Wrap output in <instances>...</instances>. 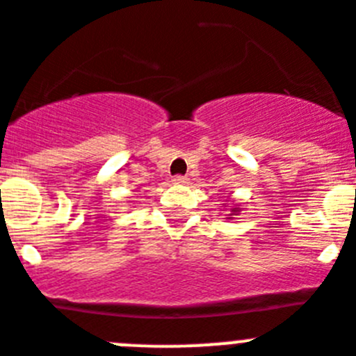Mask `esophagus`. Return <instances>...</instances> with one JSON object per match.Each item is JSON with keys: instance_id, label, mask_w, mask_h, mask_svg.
<instances>
[{"instance_id": "obj_1", "label": "esophagus", "mask_w": 356, "mask_h": 356, "mask_svg": "<svg viewBox=\"0 0 356 356\" xmlns=\"http://www.w3.org/2000/svg\"><path fill=\"white\" fill-rule=\"evenodd\" d=\"M172 181H174V184H188L189 179L186 177V175H175V177L172 179Z\"/></svg>"}]
</instances>
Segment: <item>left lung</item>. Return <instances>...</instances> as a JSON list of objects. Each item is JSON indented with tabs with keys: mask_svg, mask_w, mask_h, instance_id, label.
Returning a JSON list of instances; mask_svg holds the SVG:
<instances>
[{
	"mask_svg": "<svg viewBox=\"0 0 356 356\" xmlns=\"http://www.w3.org/2000/svg\"><path fill=\"white\" fill-rule=\"evenodd\" d=\"M238 212H241L240 205H234V209H231V216H238ZM231 219V217H229Z\"/></svg>",
	"mask_w": 356,
	"mask_h": 356,
	"instance_id": "obj_1",
	"label": "left lung"
}]
</instances>
